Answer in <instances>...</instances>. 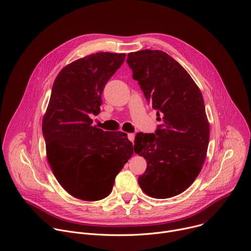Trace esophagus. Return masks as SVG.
I'll use <instances>...</instances> for the list:
<instances>
[{
  "label": "esophagus",
  "mask_w": 251,
  "mask_h": 251,
  "mask_svg": "<svg viewBox=\"0 0 251 251\" xmlns=\"http://www.w3.org/2000/svg\"><path fill=\"white\" fill-rule=\"evenodd\" d=\"M134 137H135L134 133H128V134H127V138H128L131 142H133V141H134Z\"/></svg>",
  "instance_id": "esophagus-1"
}]
</instances>
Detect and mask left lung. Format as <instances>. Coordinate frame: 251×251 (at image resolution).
Returning a JSON list of instances; mask_svg holds the SVG:
<instances>
[{
	"instance_id": "obj_1",
	"label": "left lung",
	"mask_w": 251,
	"mask_h": 251,
	"mask_svg": "<svg viewBox=\"0 0 251 251\" xmlns=\"http://www.w3.org/2000/svg\"><path fill=\"white\" fill-rule=\"evenodd\" d=\"M126 62L162 122L155 133L135 136L134 152L147 162L138 184L152 198L177 196L198 177L207 155L210 125L202 93L188 72L161 50L130 52Z\"/></svg>"
}]
</instances>
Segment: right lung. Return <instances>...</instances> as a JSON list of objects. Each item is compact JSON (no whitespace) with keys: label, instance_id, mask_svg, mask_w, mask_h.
Returning <instances> with one entry per match:
<instances>
[{"label":"right lung","instance_id":"right-lung-1","mask_svg":"<svg viewBox=\"0 0 251 251\" xmlns=\"http://www.w3.org/2000/svg\"><path fill=\"white\" fill-rule=\"evenodd\" d=\"M125 58V53L98 52L65 66L43 117L48 163L63 189L84 201L108 197L133 153L126 133H108L90 119L101 111L104 88Z\"/></svg>","mask_w":251,"mask_h":251}]
</instances>
